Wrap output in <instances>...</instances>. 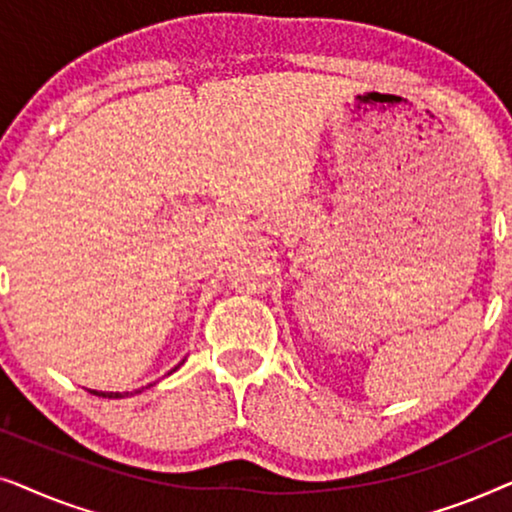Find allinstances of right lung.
Here are the masks:
<instances>
[{"instance_id": "add662e5", "label": "right lung", "mask_w": 512, "mask_h": 512, "mask_svg": "<svg viewBox=\"0 0 512 512\" xmlns=\"http://www.w3.org/2000/svg\"><path fill=\"white\" fill-rule=\"evenodd\" d=\"M174 370H177V368H174ZM149 387H151V384H149ZM139 391H142V389H137V391H125V394H114V391H90V394H95V396H102V398H125V396H132V394H139Z\"/></svg>"}]
</instances>
